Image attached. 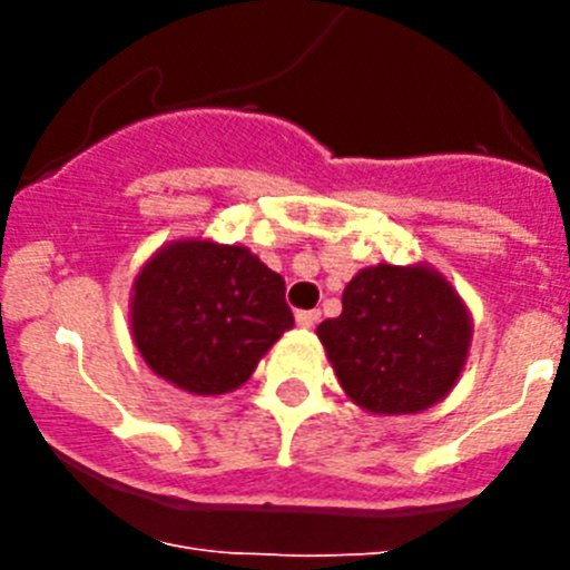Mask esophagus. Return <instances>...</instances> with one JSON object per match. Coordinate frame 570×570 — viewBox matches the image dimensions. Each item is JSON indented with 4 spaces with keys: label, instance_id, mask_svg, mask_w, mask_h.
<instances>
[{
    "label": "esophagus",
    "instance_id": "1",
    "mask_svg": "<svg viewBox=\"0 0 570 570\" xmlns=\"http://www.w3.org/2000/svg\"><path fill=\"white\" fill-rule=\"evenodd\" d=\"M316 322H320V311H296V325L302 331L316 328Z\"/></svg>",
    "mask_w": 570,
    "mask_h": 570
}]
</instances>
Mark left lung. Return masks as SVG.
<instances>
[{"mask_svg":"<svg viewBox=\"0 0 570 570\" xmlns=\"http://www.w3.org/2000/svg\"><path fill=\"white\" fill-rule=\"evenodd\" d=\"M347 400L367 414H420L465 371L473 320L465 299L428 262L362 268L342 314L316 328Z\"/></svg>","mask_w":570,"mask_h":570,"instance_id":"obj_1","label":"left lung"}]
</instances>
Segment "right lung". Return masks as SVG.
I'll use <instances>...</instances> for the list:
<instances>
[{
    "label": "right lung",
    "instance_id": "obj_1",
    "mask_svg": "<svg viewBox=\"0 0 570 570\" xmlns=\"http://www.w3.org/2000/svg\"><path fill=\"white\" fill-rule=\"evenodd\" d=\"M291 328L285 279L245 245L174 239L150 254L130 288L136 351L156 376L194 396L245 385Z\"/></svg>",
    "mask_w": 570,
    "mask_h": 570
}]
</instances>
